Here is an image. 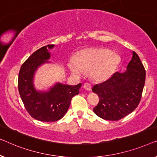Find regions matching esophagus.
I'll list each match as a JSON object with an SVG mask.
<instances>
[{
    "label": "esophagus",
    "mask_w": 157,
    "mask_h": 157,
    "mask_svg": "<svg viewBox=\"0 0 157 157\" xmlns=\"http://www.w3.org/2000/svg\"><path fill=\"white\" fill-rule=\"evenodd\" d=\"M83 87L84 89L87 90V91H91L92 90V85H90V83H87V82L85 83L83 85Z\"/></svg>",
    "instance_id": "34e87169"
}]
</instances>
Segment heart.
I'll use <instances>...</instances> for the list:
<instances>
[{
    "instance_id": "heart-1",
    "label": "heart",
    "mask_w": 157,
    "mask_h": 157,
    "mask_svg": "<svg viewBox=\"0 0 157 157\" xmlns=\"http://www.w3.org/2000/svg\"><path fill=\"white\" fill-rule=\"evenodd\" d=\"M120 57L107 48H92L82 50L68 64L75 75L80 76L90 71L91 78L95 82H103L109 78L117 66Z\"/></svg>"
}]
</instances>
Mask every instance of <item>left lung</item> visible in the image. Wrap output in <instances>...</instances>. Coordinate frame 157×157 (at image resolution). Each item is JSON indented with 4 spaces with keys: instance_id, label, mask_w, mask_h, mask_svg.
Masks as SVG:
<instances>
[{
    "instance_id": "left-lung-1",
    "label": "left lung",
    "mask_w": 157,
    "mask_h": 157,
    "mask_svg": "<svg viewBox=\"0 0 157 157\" xmlns=\"http://www.w3.org/2000/svg\"><path fill=\"white\" fill-rule=\"evenodd\" d=\"M145 77L144 65L133 51L125 72H115L107 81L92 87L100 98L93 109L94 113L104 120L117 121L133 112L141 100Z\"/></svg>"
}]
</instances>
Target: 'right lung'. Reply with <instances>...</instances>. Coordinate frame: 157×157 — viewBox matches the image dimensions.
Segmentation results:
<instances>
[{
    "label": "right lung",
    "mask_w": 157,
    "mask_h": 157,
    "mask_svg": "<svg viewBox=\"0 0 157 157\" xmlns=\"http://www.w3.org/2000/svg\"><path fill=\"white\" fill-rule=\"evenodd\" d=\"M54 45L43 46L24 62L18 75L20 96L30 115L41 122H56L67 112L72 98L79 94L82 84L72 86L56 83L47 92L37 91L35 88V72L43 64L49 62Z\"/></svg>",
    "instance_id": "1"
}]
</instances>
